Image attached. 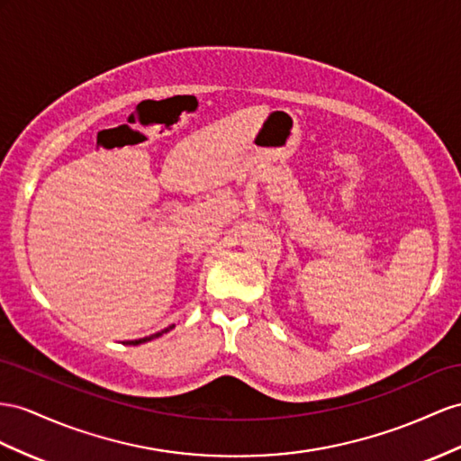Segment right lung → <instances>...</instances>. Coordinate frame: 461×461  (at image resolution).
Segmentation results:
<instances>
[{
    "instance_id": "add662e5",
    "label": "right lung",
    "mask_w": 461,
    "mask_h": 461,
    "mask_svg": "<svg viewBox=\"0 0 461 461\" xmlns=\"http://www.w3.org/2000/svg\"><path fill=\"white\" fill-rule=\"evenodd\" d=\"M169 329H173V325L171 327H167V329H163V331H158V333H153V335H149V337H144V339H138V340H128V345H141V343H148V340H151V339H158V337H161L163 333H167Z\"/></svg>"
}]
</instances>
